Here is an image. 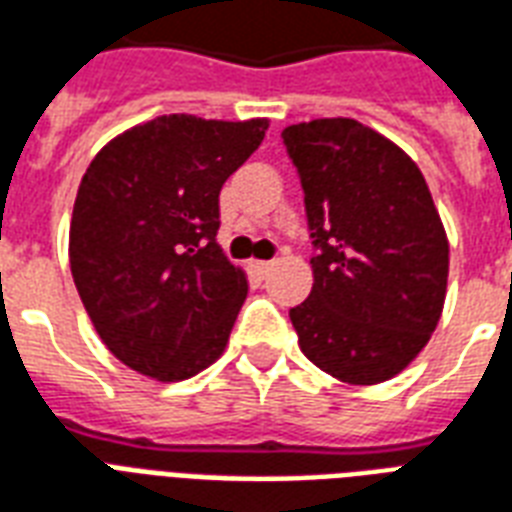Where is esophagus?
Masks as SVG:
<instances>
[{
  "label": "esophagus",
  "mask_w": 512,
  "mask_h": 512,
  "mask_svg": "<svg viewBox=\"0 0 512 512\" xmlns=\"http://www.w3.org/2000/svg\"><path fill=\"white\" fill-rule=\"evenodd\" d=\"M271 268H273V263H268V260H255V263H252V271H255L260 279H263V276H268V273H271Z\"/></svg>",
  "instance_id": "esophagus-1"
}]
</instances>
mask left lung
<instances>
[{
	"label": "left lung",
	"mask_w": 512,
	"mask_h": 512,
	"mask_svg": "<svg viewBox=\"0 0 512 512\" xmlns=\"http://www.w3.org/2000/svg\"><path fill=\"white\" fill-rule=\"evenodd\" d=\"M311 230L314 287L290 308L308 360L338 381L381 384L438 327L448 239L419 166L351 117L287 126Z\"/></svg>",
	"instance_id": "obj_1"
}]
</instances>
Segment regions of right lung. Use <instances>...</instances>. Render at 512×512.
<instances>
[{
	"label": "right lung",
	"mask_w": 512,
	"mask_h": 512,
	"mask_svg": "<svg viewBox=\"0 0 512 512\" xmlns=\"http://www.w3.org/2000/svg\"><path fill=\"white\" fill-rule=\"evenodd\" d=\"M265 131V117L163 115L115 136L85 171L69 228L74 287L136 373L182 381L225 351L247 276L217 244L220 190Z\"/></svg>",
	"instance_id": "obj_1"
}]
</instances>
